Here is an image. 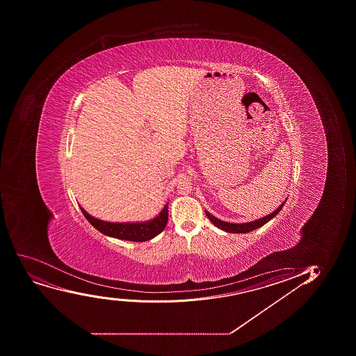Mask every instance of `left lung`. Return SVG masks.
Segmentation results:
<instances>
[{
  "label": "left lung",
  "mask_w": 356,
  "mask_h": 356,
  "mask_svg": "<svg viewBox=\"0 0 356 356\" xmlns=\"http://www.w3.org/2000/svg\"><path fill=\"white\" fill-rule=\"evenodd\" d=\"M288 198H285L283 203L278 207L275 211L271 212L269 215L264 216L262 218L255 219L253 222H229L220 220V219L216 218L215 216L211 215L208 210H205V215L208 216V218L210 219V222L213 225L217 226L218 229L225 231L229 233H248L252 232L254 229H259L261 226H264V224H267L269 220L274 218L275 216L277 215L278 212L281 211L282 208L284 207L285 202Z\"/></svg>",
  "instance_id": "obj_1"
}]
</instances>
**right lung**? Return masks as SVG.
Here are the masks:
<instances>
[{
	"instance_id": "1",
	"label": "right lung",
	"mask_w": 356,
	"mask_h": 356,
	"mask_svg": "<svg viewBox=\"0 0 356 356\" xmlns=\"http://www.w3.org/2000/svg\"><path fill=\"white\" fill-rule=\"evenodd\" d=\"M168 204L169 203H165L160 213L155 216L154 218L145 222H106L89 215L82 207H80V209L87 220L103 234L116 239L143 243L153 239L159 233L163 231L168 220Z\"/></svg>"
}]
</instances>
